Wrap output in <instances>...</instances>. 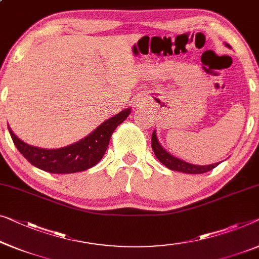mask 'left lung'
Masks as SVG:
<instances>
[{"label": "left lung", "mask_w": 259, "mask_h": 259, "mask_svg": "<svg viewBox=\"0 0 259 259\" xmlns=\"http://www.w3.org/2000/svg\"><path fill=\"white\" fill-rule=\"evenodd\" d=\"M151 146L154 152V156L158 158V160H159L161 164H164L165 166L168 167L169 169H173V171L190 173V175H200V173H206L208 171H210V169H213L220 164V163H216L211 165H206V166H200V165L188 164L186 161H183L178 159V158L171 156V154L165 151V150L160 146L159 142L157 140L156 131L154 130L151 137Z\"/></svg>", "instance_id": "1"}]
</instances>
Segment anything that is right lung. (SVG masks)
I'll return each mask as SVG.
<instances>
[{"instance_id": "add662e5", "label": "right lung", "mask_w": 259, "mask_h": 259, "mask_svg": "<svg viewBox=\"0 0 259 259\" xmlns=\"http://www.w3.org/2000/svg\"><path fill=\"white\" fill-rule=\"evenodd\" d=\"M130 111V108L122 110L121 113L103 122L83 140L61 149L48 150L28 145L16 137L9 126L8 129L18 151L33 166L58 175L74 173L91 168L101 160L109 144L111 134L118 124L129 116Z\"/></svg>"}]
</instances>
